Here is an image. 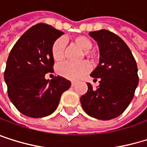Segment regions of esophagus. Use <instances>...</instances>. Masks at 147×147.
I'll return each mask as SVG.
<instances>
[{"mask_svg":"<svg viewBox=\"0 0 147 147\" xmlns=\"http://www.w3.org/2000/svg\"><path fill=\"white\" fill-rule=\"evenodd\" d=\"M71 85H72V87H74L76 85V82H71Z\"/></svg>","mask_w":147,"mask_h":147,"instance_id":"obj_1","label":"esophagus"}]
</instances>
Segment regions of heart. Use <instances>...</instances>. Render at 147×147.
I'll return each instance as SVG.
<instances>
[{
	"label": "heart",
	"mask_w": 147,
	"mask_h": 147,
	"mask_svg": "<svg viewBox=\"0 0 147 147\" xmlns=\"http://www.w3.org/2000/svg\"><path fill=\"white\" fill-rule=\"evenodd\" d=\"M75 45L80 46L82 50L85 51V54L90 56V50L93 46L92 42L90 39L84 36H75L73 38ZM65 41L63 38H58L52 46V55L53 59L56 62H60L64 59V53H65ZM90 65L87 61H82L80 63H71V62H64L58 65L57 73L68 80H77L84 75L86 73L88 72Z\"/></svg>",
	"instance_id": "1"
}]
</instances>
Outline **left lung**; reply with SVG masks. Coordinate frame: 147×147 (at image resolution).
Returning a JSON list of instances; mask_svg holds the SVG:
<instances>
[{"label": "left lung", "mask_w": 147, "mask_h": 147, "mask_svg": "<svg viewBox=\"0 0 147 147\" xmlns=\"http://www.w3.org/2000/svg\"><path fill=\"white\" fill-rule=\"evenodd\" d=\"M98 43L100 61L90 74L99 86L80 97L84 111L90 117L109 120L120 116L131 102L138 83V67L131 50L119 36L106 30L91 31Z\"/></svg>", "instance_id": "left-lung-1"}]
</instances>
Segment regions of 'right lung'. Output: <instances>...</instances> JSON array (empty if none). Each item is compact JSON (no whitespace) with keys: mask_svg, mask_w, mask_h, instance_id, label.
I'll list each match as a JSON object with an SVG mask.
<instances>
[{"mask_svg":"<svg viewBox=\"0 0 147 147\" xmlns=\"http://www.w3.org/2000/svg\"><path fill=\"white\" fill-rule=\"evenodd\" d=\"M63 32L53 26L38 24L22 35L9 55L4 73L10 101L27 117L49 116L57 109L61 94L71 82L60 76L46 80L53 73V43Z\"/></svg>","mask_w":147,"mask_h":147,"instance_id":"obj_1","label":"right lung"}]
</instances>
